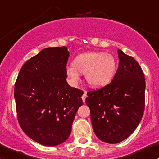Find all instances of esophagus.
I'll list each match as a JSON object with an SVG mask.
<instances>
[{
  "mask_svg": "<svg viewBox=\"0 0 159 159\" xmlns=\"http://www.w3.org/2000/svg\"><path fill=\"white\" fill-rule=\"evenodd\" d=\"M86 98H87V93L84 91V94H83L82 97H81V98H82V101L84 103H85V99H86Z\"/></svg>",
  "mask_w": 159,
  "mask_h": 159,
  "instance_id": "34e87169",
  "label": "esophagus"
}]
</instances>
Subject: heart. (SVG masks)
<instances>
[{"instance_id":"obj_1","label":"heart","mask_w":159,"mask_h":159,"mask_svg":"<svg viewBox=\"0 0 159 159\" xmlns=\"http://www.w3.org/2000/svg\"><path fill=\"white\" fill-rule=\"evenodd\" d=\"M117 63L112 55L99 52H88L78 55L71 66L66 68L67 77L72 84L81 80V73H84L87 82L95 88L109 84L116 73Z\"/></svg>"}]
</instances>
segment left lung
I'll use <instances>...</instances> for the list:
<instances>
[{"instance_id": "left-lung-1", "label": "left lung", "mask_w": 159, "mask_h": 159, "mask_svg": "<svg viewBox=\"0 0 159 159\" xmlns=\"http://www.w3.org/2000/svg\"><path fill=\"white\" fill-rule=\"evenodd\" d=\"M119 66L109 84L88 91L87 105L97 137L115 144L128 138L141 121L145 109L146 79L139 63L118 49Z\"/></svg>"}]
</instances>
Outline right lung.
Wrapping results in <instances>:
<instances>
[{"mask_svg":"<svg viewBox=\"0 0 159 159\" xmlns=\"http://www.w3.org/2000/svg\"><path fill=\"white\" fill-rule=\"evenodd\" d=\"M68 48L50 47L30 58L20 71L14 87L19 124L30 138L56 146L69 136L81 90L66 81Z\"/></svg>","mask_w":159,"mask_h":159,"instance_id":"obj_1","label":"right lung"}]
</instances>
